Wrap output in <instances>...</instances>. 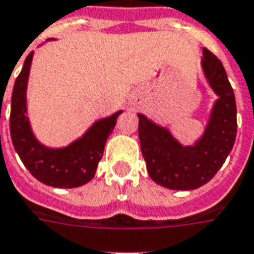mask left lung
Segmentation results:
<instances>
[{
  "instance_id": "1",
  "label": "left lung",
  "mask_w": 254,
  "mask_h": 254,
  "mask_svg": "<svg viewBox=\"0 0 254 254\" xmlns=\"http://www.w3.org/2000/svg\"><path fill=\"white\" fill-rule=\"evenodd\" d=\"M202 68L219 96L205 133L194 145L183 147L168 129L143 114L139 117V139L148 175L170 190H195L212 180L231 152L237 137V104L227 72L216 56L203 49Z\"/></svg>"
}]
</instances>
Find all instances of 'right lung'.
<instances>
[{
	"label": "right lung",
	"instance_id": "1",
	"mask_svg": "<svg viewBox=\"0 0 254 254\" xmlns=\"http://www.w3.org/2000/svg\"><path fill=\"white\" fill-rule=\"evenodd\" d=\"M34 52L28 53L12 92L10 137L24 166L41 183L58 189H75L90 182L104 145L122 111L97 121L81 139L64 148H48L35 139L26 115V89Z\"/></svg>",
	"mask_w": 254,
	"mask_h": 254
}]
</instances>
